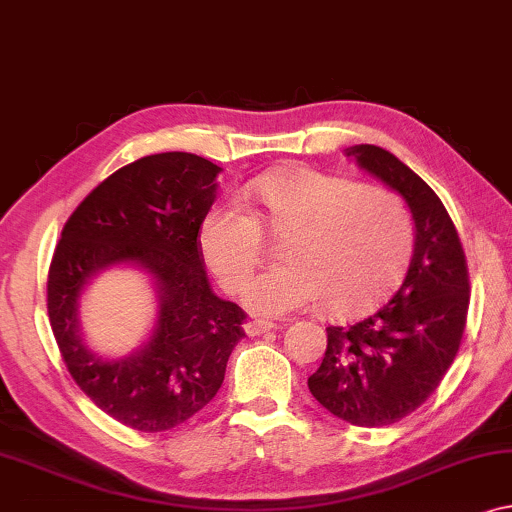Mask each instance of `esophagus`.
I'll list each match as a JSON object with an SVG mask.
<instances>
[{
    "label": "esophagus",
    "mask_w": 512,
    "mask_h": 512,
    "mask_svg": "<svg viewBox=\"0 0 512 512\" xmlns=\"http://www.w3.org/2000/svg\"><path fill=\"white\" fill-rule=\"evenodd\" d=\"M243 329H246L248 335H262V333H269V331L276 329V324L264 322V319H248Z\"/></svg>",
    "instance_id": "esophagus-1"
}]
</instances>
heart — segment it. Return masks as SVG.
Returning <instances> with one entry per match:
<instances>
[{
  "mask_svg": "<svg viewBox=\"0 0 512 512\" xmlns=\"http://www.w3.org/2000/svg\"><path fill=\"white\" fill-rule=\"evenodd\" d=\"M259 204L220 202L202 220L200 250L216 280L236 292L264 255L262 225L284 236L280 257L250 280L243 301L257 315H287L325 299L335 317L375 308L400 285L414 255V220L398 195L310 167L262 174Z\"/></svg>",
  "mask_w": 512,
  "mask_h": 512,
  "instance_id": "heart-1",
  "label": "heart"
}]
</instances>
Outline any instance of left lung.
<instances>
[{
    "label": "left lung",
    "mask_w": 512,
    "mask_h": 512,
    "mask_svg": "<svg viewBox=\"0 0 512 512\" xmlns=\"http://www.w3.org/2000/svg\"><path fill=\"white\" fill-rule=\"evenodd\" d=\"M347 156L407 200L416 246L398 292L375 315L326 329L308 388L342 421L381 427L421 407L453 365L467 326L469 269L444 202L416 172L375 144H356Z\"/></svg>",
    "instance_id": "1"
}]
</instances>
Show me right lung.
I'll return each instance as SVG.
<instances>
[{
    "instance_id": "right-lung-1",
    "label": "right lung",
    "mask_w": 512,
    "mask_h": 512,
    "mask_svg": "<svg viewBox=\"0 0 512 512\" xmlns=\"http://www.w3.org/2000/svg\"><path fill=\"white\" fill-rule=\"evenodd\" d=\"M220 172L183 151L119 167L71 213L52 255L48 317L66 370L98 409L137 432L172 430L207 407L246 335V312L211 292L200 250ZM117 261L155 273L161 315L142 353L105 364L81 345L74 317L86 280Z\"/></svg>"
}]
</instances>
